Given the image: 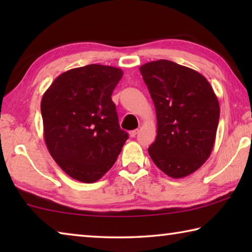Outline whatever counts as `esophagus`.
Returning a JSON list of instances; mask_svg holds the SVG:
<instances>
[{"instance_id":"esophagus-1","label":"esophagus","mask_w":252,"mask_h":252,"mask_svg":"<svg viewBox=\"0 0 252 252\" xmlns=\"http://www.w3.org/2000/svg\"><path fill=\"white\" fill-rule=\"evenodd\" d=\"M138 132H139V130H132V131L129 132V134H130L131 138H133V136H135L136 133H138Z\"/></svg>"}]
</instances>
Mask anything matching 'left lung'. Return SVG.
Returning a JSON list of instances; mask_svg holds the SVG:
<instances>
[{
  "label": "left lung",
  "mask_w": 252,
  "mask_h": 252,
  "mask_svg": "<svg viewBox=\"0 0 252 252\" xmlns=\"http://www.w3.org/2000/svg\"><path fill=\"white\" fill-rule=\"evenodd\" d=\"M157 113V139L148 151L167 176L185 178L210 157L220 106L208 80L168 60L140 66Z\"/></svg>",
  "instance_id": "left-lung-1"
}]
</instances>
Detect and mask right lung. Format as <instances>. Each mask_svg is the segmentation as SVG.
<instances>
[{"label":"right lung","instance_id":"1","mask_svg":"<svg viewBox=\"0 0 252 252\" xmlns=\"http://www.w3.org/2000/svg\"><path fill=\"white\" fill-rule=\"evenodd\" d=\"M122 75L121 69L109 65L75 67L60 74L42 96L45 144L59 167L75 180L101 179L129 138L111 99Z\"/></svg>","mask_w":252,"mask_h":252}]
</instances>
